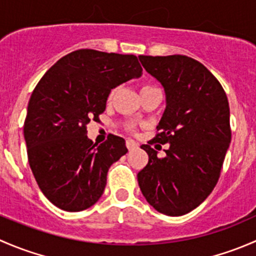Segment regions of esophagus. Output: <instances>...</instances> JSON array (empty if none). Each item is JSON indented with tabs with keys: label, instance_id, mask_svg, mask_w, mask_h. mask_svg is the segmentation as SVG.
Segmentation results:
<instances>
[{
	"label": "esophagus",
	"instance_id": "esophagus-1",
	"mask_svg": "<svg viewBox=\"0 0 256 256\" xmlns=\"http://www.w3.org/2000/svg\"><path fill=\"white\" fill-rule=\"evenodd\" d=\"M126 147H128V151H134V150H138V144H136L134 140L128 138V140H126Z\"/></svg>",
	"mask_w": 256,
	"mask_h": 256
}]
</instances>
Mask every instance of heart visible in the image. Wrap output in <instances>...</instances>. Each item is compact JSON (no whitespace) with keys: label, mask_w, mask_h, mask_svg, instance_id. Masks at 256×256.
<instances>
[{"label":"heart","mask_w":256,"mask_h":256,"mask_svg":"<svg viewBox=\"0 0 256 256\" xmlns=\"http://www.w3.org/2000/svg\"><path fill=\"white\" fill-rule=\"evenodd\" d=\"M144 88H146V86H144Z\"/></svg>","instance_id":"obj_1"}]
</instances>
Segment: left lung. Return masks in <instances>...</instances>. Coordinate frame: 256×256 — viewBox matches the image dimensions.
<instances>
[{
  "label": "left lung",
  "instance_id": "1",
  "mask_svg": "<svg viewBox=\"0 0 256 256\" xmlns=\"http://www.w3.org/2000/svg\"><path fill=\"white\" fill-rule=\"evenodd\" d=\"M141 64L164 88L166 108L150 144H167L160 158L150 144L141 148L148 164L138 174L144 197L166 216L197 208L219 180L232 140L229 104L216 76L186 56H138Z\"/></svg>",
  "mask_w": 256,
  "mask_h": 256
}]
</instances>
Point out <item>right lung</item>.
Masks as SVG:
<instances>
[{"mask_svg": "<svg viewBox=\"0 0 256 256\" xmlns=\"http://www.w3.org/2000/svg\"><path fill=\"white\" fill-rule=\"evenodd\" d=\"M141 76L132 54L79 49L59 59L40 80L23 134L33 176L56 207L80 212L102 196L110 166L128 148L115 135L99 146L92 144L86 125L99 120L112 89Z\"/></svg>", "mask_w": 256, "mask_h": 256, "instance_id": "add662e5", "label": "right lung"}]
</instances>
